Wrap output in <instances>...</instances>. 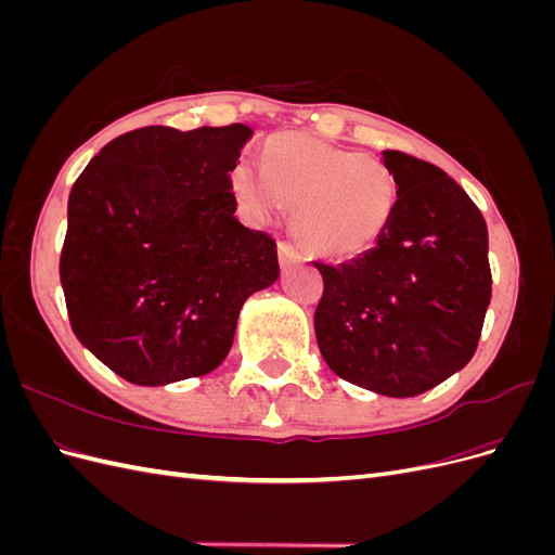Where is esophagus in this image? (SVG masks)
<instances>
[{"instance_id":"1","label":"esophagus","mask_w":555,"mask_h":555,"mask_svg":"<svg viewBox=\"0 0 555 555\" xmlns=\"http://www.w3.org/2000/svg\"><path fill=\"white\" fill-rule=\"evenodd\" d=\"M278 259H280V266H282V268H287V266H292V263H296V261L300 259V251H298L296 245H292V243H287V241H282V243L278 245Z\"/></svg>"}]
</instances>
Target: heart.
Wrapping results in <instances>:
<instances>
[{
	"instance_id": "b5f03b06",
	"label": "heart",
	"mask_w": 555,
	"mask_h": 555,
	"mask_svg": "<svg viewBox=\"0 0 555 555\" xmlns=\"http://www.w3.org/2000/svg\"><path fill=\"white\" fill-rule=\"evenodd\" d=\"M229 182L255 220L292 206L296 238L328 259L371 249L389 227L398 201L396 178L382 162L294 131L268 139L263 166L236 162Z\"/></svg>"
}]
</instances>
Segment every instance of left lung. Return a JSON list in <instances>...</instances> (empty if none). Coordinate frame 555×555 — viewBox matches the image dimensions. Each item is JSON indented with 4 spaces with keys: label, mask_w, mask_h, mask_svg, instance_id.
Here are the masks:
<instances>
[{
    "label": "left lung",
    "mask_w": 555,
    "mask_h": 555,
    "mask_svg": "<svg viewBox=\"0 0 555 555\" xmlns=\"http://www.w3.org/2000/svg\"><path fill=\"white\" fill-rule=\"evenodd\" d=\"M398 184L389 227L347 263H319L317 345L331 371L391 398L438 386L473 359L491 304L489 231L456 180L384 150Z\"/></svg>",
    "instance_id": "obj_1"
}]
</instances>
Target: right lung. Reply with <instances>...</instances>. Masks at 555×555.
Segmentation results:
<instances>
[{"label":"right lung","mask_w":555,"mask_h":555,"mask_svg":"<svg viewBox=\"0 0 555 555\" xmlns=\"http://www.w3.org/2000/svg\"><path fill=\"white\" fill-rule=\"evenodd\" d=\"M245 125L143 127L92 157L69 194L60 280L82 347L139 386L220 365L245 300L278 280L275 241L238 222L229 173Z\"/></svg>","instance_id":"obj_1"}]
</instances>
